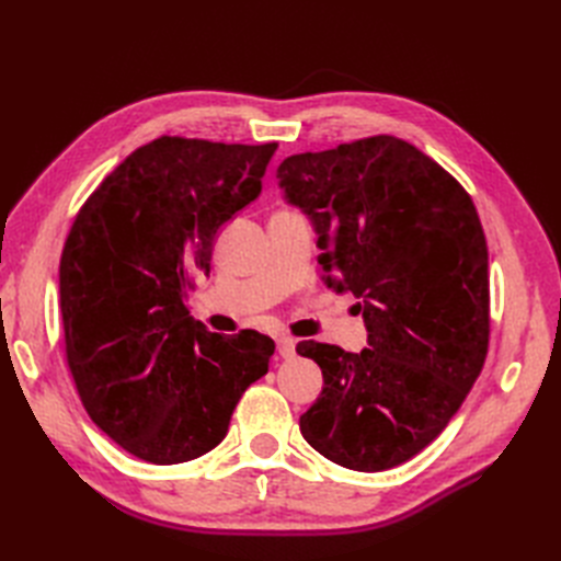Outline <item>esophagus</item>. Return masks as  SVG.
Wrapping results in <instances>:
<instances>
[{
	"label": "esophagus",
	"instance_id": "obj_1",
	"mask_svg": "<svg viewBox=\"0 0 561 561\" xmlns=\"http://www.w3.org/2000/svg\"><path fill=\"white\" fill-rule=\"evenodd\" d=\"M295 346H297V342L293 336H278L276 339V348H278V355L280 358H295Z\"/></svg>",
	"mask_w": 561,
	"mask_h": 561
}]
</instances>
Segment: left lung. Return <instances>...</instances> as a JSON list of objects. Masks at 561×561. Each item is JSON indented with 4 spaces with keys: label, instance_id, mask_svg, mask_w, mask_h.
<instances>
[{
    "label": "left lung",
    "instance_id": "left-lung-1",
    "mask_svg": "<svg viewBox=\"0 0 561 561\" xmlns=\"http://www.w3.org/2000/svg\"><path fill=\"white\" fill-rule=\"evenodd\" d=\"M285 201L311 219L328 287L353 293L367 348L299 342L322 390L299 428L332 463L379 472L447 428L489 346V252L470 196L393 135L287 157Z\"/></svg>",
    "mask_w": 561,
    "mask_h": 561
}]
</instances>
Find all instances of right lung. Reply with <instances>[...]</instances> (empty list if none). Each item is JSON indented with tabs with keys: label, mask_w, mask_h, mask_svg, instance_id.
<instances>
[{
	"label": "right lung",
	"mask_w": 561,
	"mask_h": 561,
	"mask_svg": "<svg viewBox=\"0 0 561 561\" xmlns=\"http://www.w3.org/2000/svg\"><path fill=\"white\" fill-rule=\"evenodd\" d=\"M276 142L163 138L135 149L83 203L60 257L65 353L95 426L173 466L222 443L274 339L210 332L186 311L225 222L260 196Z\"/></svg>",
	"instance_id": "add662e5"
}]
</instances>
